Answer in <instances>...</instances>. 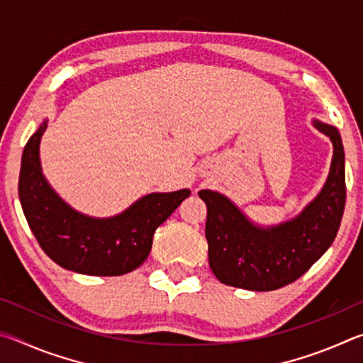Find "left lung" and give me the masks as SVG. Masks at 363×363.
<instances>
[{
    "mask_svg": "<svg viewBox=\"0 0 363 363\" xmlns=\"http://www.w3.org/2000/svg\"><path fill=\"white\" fill-rule=\"evenodd\" d=\"M314 125L333 143V160L322 192L298 218L262 229L224 195L199 192L208 208V259L220 284L251 291L279 290L306 274L333 243L346 205L344 147L336 128Z\"/></svg>",
    "mask_w": 363,
    "mask_h": 363,
    "instance_id": "obj_1",
    "label": "left lung"
}]
</instances>
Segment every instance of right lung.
I'll list each match as a JSON object with an SVG mask.
<instances>
[{
	"label": "right lung",
	"instance_id": "1",
	"mask_svg": "<svg viewBox=\"0 0 363 363\" xmlns=\"http://www.w3.org/2000/svg\"><path fill=\"white\" fill-rule=\"evenodd\" d=\"M43 121L22 153L19 199L41 250L60 267L86 275H123L138 269L152 250L153 233L190 195L189 189L150 194L110 219L83 216L49 187L40 167Z\"/></svg>",
	"mask_w": 363,
	"mask_h": 363
}]
</instances>
